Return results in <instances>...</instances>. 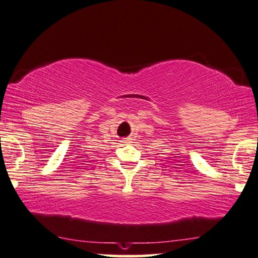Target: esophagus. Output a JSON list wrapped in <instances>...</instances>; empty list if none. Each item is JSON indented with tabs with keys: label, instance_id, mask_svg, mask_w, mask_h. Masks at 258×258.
I'll return each instance as SVG.
<instances>
[{
	"label": "esophagus",
	"instance_id": "obj_1",
	"mask_svg": "<svg viewBox=\"0 0 258 258\" xmlns=\"http://www.w3.org/2000/svg\"><path fill=\"white\" fill-rule=\"evenodd\" d=\"M121 143L124 144V145H125V144H128V143H130V140H128V139H126V138H124V139L121 140Z\"/></svg>",
	"mask_w": 258,
	"mask_h": 258
}]
</instances>
